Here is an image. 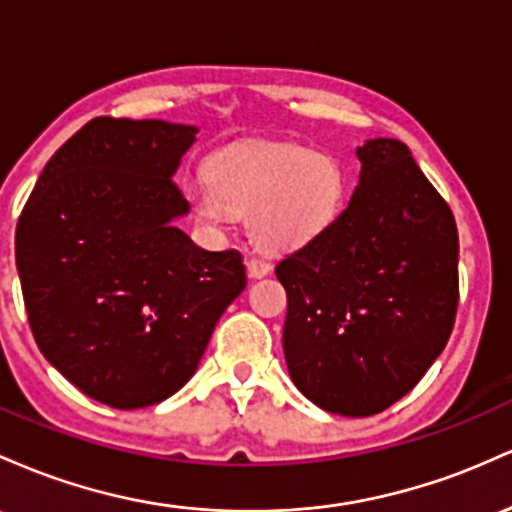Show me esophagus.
<instances>
[{"instance_id":"esophagus-1","label":"esophagus","mask_w":512,"mask_h":512,"mask_svg":"<svg viewBox=\"0 0 512 512\" xmlns=\"http://www.w3.org/2000/svg\"><path fill=\"white\" fill-rule=\"evenodd\" d=\"M273 263L268 261L266 256H251L249 261H246V271H249L251 278H266L268 273H271Z\"/></svg>"}]
</instances>
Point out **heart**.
Returning <instances> with one entry per match:
<instances>
[{"instance_id": "obj_1", "label": "heart", "mask_w": 512, "mask_h": 512, "mask_svg": "<svg viewBox=\"0 0 512 512\" xmlns=\"http://www.w3.org/2000/svg\"><path fill=\"white\" fill-rule=\"evenodd\" d=\"M210 186L188 193L195 215L225 225L249 215V234L266 251L312 244L346 205L348 179L336 157L300 145H239L208 162Z\"/></svg>"}]
</instances>
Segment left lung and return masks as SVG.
<instances>
[{
	"mask_svg": "<svg viewBox=\"0 0 512 512\" xmlns=\"http://www.w3.org/2000/svg\"><path fill=\"white\" fill-rule=\"evenodd\" d=\"M360 183L324 237L275 266L287 292L292 382L319 409L363 418L409 394L455 326L459 239L409 147H358Z\"/></svg>",
	"mask_w": 512,
	"mask_h": 512,
	"instance_id": "1",
	"label": "left lung"
}]
</instances>
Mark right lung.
Instances as JSON below:
<instances>
[{
    "label": "right lung",
    "instance_id": "obj_1",
    "mask_svg": "<svg viewBox=\"0 0 512 512\" xmlns=\"http://www.w3.org/2000/svg\"><path fill=\"white\" fill-rule=\"evenodd\" d=\"M195 135L166 120H89L45 164L16 225L40 353L113 409L179 392L246 287L237 249L205 251L174 227L188 200L171 176Z\"/></svg>",
    "mask_w": 512,
    "mask_h": 512
}]
</instances>
